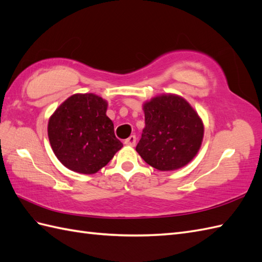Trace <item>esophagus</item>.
I'll return each mask as SVG.
<instances>
[{
  "instance_id": "esophagus-1",
  "label": "esophagus",
  "mask_w": 262,
  "mask_h": 262,
  "mask_svg": "<svg viewBox=\"0 0 262 262\" xmlns=\"http://www.w3.org/2000/svg\"><path fill=\"white\" fill-rule=\"evenodd\" d=\"M124 144L125 145H127V146H130V147H134L136 145V136H134V135H132V136H129L128 138H127L125 142H124Z\"/></svg>"
}]
</instances>
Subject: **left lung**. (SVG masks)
<instances>
[{
	"instance_id": "left-lung-1",
	"label": "left lung",
	"mask_w": 262,
	"mask_h": 262,
	"mask_svg": "<svg viewBox=\"0 0 262 262\" xmlns=\"http://www.w3.org/2000/svg\"><path fill=\"white\" fill-rule=\"evenodd\" d=\"M145 127L136 151L160 171L183 168L196 157L205 127L197 111L177 94L154 96L143 104Z\"/></svg>"
}]
</instances>
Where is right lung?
I'll list each match as a JSON object with an SVG mask.
<instances>
[{"label": "right lung", "mask_w": 262, "mask_h": 262, "mask_svg": "<svg viewBox=\"0 0 262 262\" xmlns=\"http://www.w3.org/2000/svg\"><path fill=\"white\" fill-rule=\"evenodd\" d=\"M108 103L94 93L74 94L52 114L48 124L50 144L66 168L93 175L122 148L106 115Z\"/></svg>", "instance_id": "add662e5"}]
</instances>
